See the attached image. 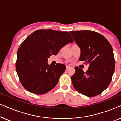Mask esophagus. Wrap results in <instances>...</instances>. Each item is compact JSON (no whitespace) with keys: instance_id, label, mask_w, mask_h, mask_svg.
<instances>
[{"instance_id":"34e87169","label":"esophagus","mask_w":121,"mask_h":121,"mask_svg":"<svg viewBox=\"0 0 121 121\" xmlns=\"http://www.w3.org/2000/svg\"><path fill=\"white\" fill-rule=\"evenodd\" d=\"M69 68H70V67H69V66H67V67H66V70H68V69H69Z\"/></svg>"}]
</instances>
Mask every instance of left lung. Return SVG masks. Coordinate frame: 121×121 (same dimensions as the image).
I'll return each instance as SVG.
<instances>
[{"label":"left lung","mask_w":121,"mask_h":121,"mask_svg":"<svg viewBox=\"0 0 121 121\" xmlns=\"http://www.w3.org/2000/svg\"><path fill=\"white\" fill-rule=\"evenodd\" d=\"M80 48L79 60L89 64L86 72L78 67L72 76L75 89L87 97H94L104 91L111 82L115 68L113 51L107 39L91 31H70Z\"/></svg>","instance_id":"8db88e82"}]
</instances>
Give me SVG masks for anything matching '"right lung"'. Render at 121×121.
Listing matches in <instances>:
<instances>
[{
	"label": "right lung",
	"mask_w": 121,
	"mask_h": 121,
	"mask_svg": "<svg viewBox=\"0 0 121 121\" xmlns=\"http://www.w3.org/2000/svg\"><path fill=\"white\" fill-rule=\"evenodd\" d=\"M74 41L69 32L39 30L30 35L17 53L16 70L24 88L35 94H44L56 86L65 70L64 64L51 66L47 63L52 54Z\"/></svg>",
	"instance_id": "1"
}]
</instances>
